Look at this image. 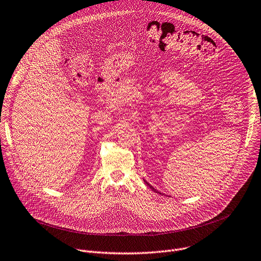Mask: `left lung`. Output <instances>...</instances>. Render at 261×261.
Masks as SVG:
<instances>
[{
    "label": "left lung",
    "instance_id": "1",
    "mask_svg": "<svg viewBox=\"0 0 261 261\" xmlns=\"http://www.w3.org/2000/svg\"><path fill=\"white\" fill-rule=\"evenodd\" d=\"M146 183H147V184H148V185H149V183H148V182H146ZM149 186H150V187H151V188H152V191H153V192H156V193H158V192H157V191H156V189H155V188H153V187H152V186H151V185H149ZM158 194H160V193H158Z\"/></svg>",
    "mask_w": 261,
    "mask_h": 261
}]
</instances>
